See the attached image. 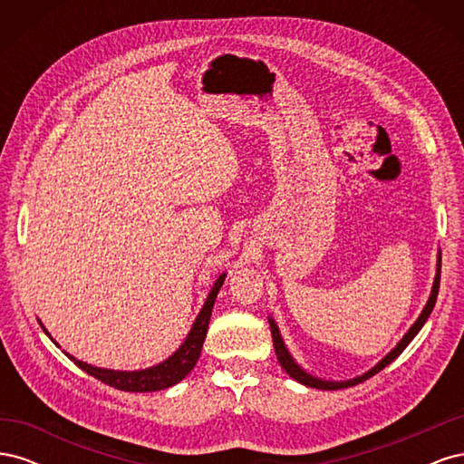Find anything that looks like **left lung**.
<instances>
[{"mask_svg":"<svg viewBox=\"0 0 464 464\" xmlns=\"http://www.w3.org/2000/svg\"><path fill=\"white\" fill-rule=\"evenodd\" d=\"M440 275H441V257H440V263H438V275H435V280H433L431 296H430V300H428L426 307L422 310V314H420V317L416 319V323H414V325L411 327V331L402 336V341H401L395 348H392L391 353H389L382 362H379L375 368H372L368 373H363V375H360V377L350 379V382H341V383H334V382H323V379H317V377H314V375H310V373H305V372L298 366V363L292 360V356L288 354V350H286V346H285L283 339H280L278 327L275 325V321H273V319H269V323H271V333H273V344H275V353H276L278 363H280V366H283V370H285L290 377L296 379V382H300V383H304V385H307V387H315V389L334 391V389H346V387H353V385H358V383H362V382H366V379H370L372 375H375L377 372H382L385 366H389V363H391L392 360L399 358L402 350H404L406 346H409V343H411V341L414 339V336L418 334V331L424 327L426 319L430 317V314H431V310H433L435 300H438V292H440Z\"/></svg>","mask_w":464,"mask_h":464,"instance_id":"obj_1","label":"left lung"}]
</instances>
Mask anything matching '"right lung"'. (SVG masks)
I'll return each instance as SVG.
<instances>
[{"mask_svg": "<svg viewBox=\"0 0 464 464\" xmlns=\"http://www.w3.org/2000/svg\"><path fill=\"white\" fill-rule=\"evenodd\" d=\"M224 276L227 275H220L218 280L215 283L213 290H210L208 298L203 305L201 314L195 319L193 327L188 334L186 343L181 344L176 353L164 360L162 363L149 370H141V372H114V370H102V368H94L89 366V363L81 362L72 358L77 368H81L82 372H87L89 375L96 377L98 382H102L110 387L120 389V391H130V392H150V391H160V389H168L176 383H179L181 379H184L191 370L195 363L199 360L201 354V348L205 343V336H207V327H208V321H210V314H213V305L217 300V294L224 283Z\"/></svg>", "mask_w": 464, "mask_h": 464, "instance_id": "right-lung-1", "label": "right lung"}]
</instances>
